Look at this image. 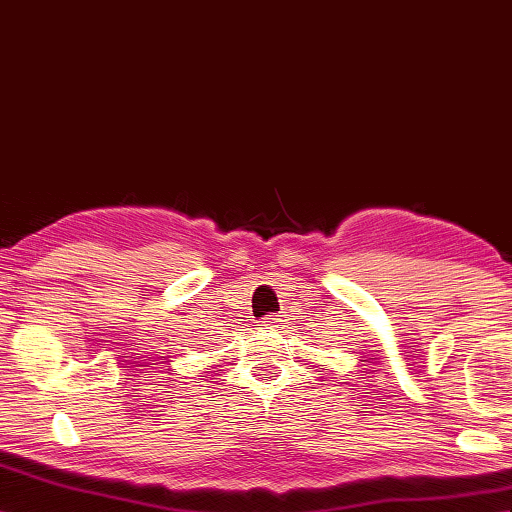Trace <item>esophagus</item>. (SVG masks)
I'll use <instances>...</instances> for the list:
<instances>
[{
    "label": "esophagus",
    "instance_id": "esophagus-1",
    "mask_svg": "<svg viewBox=\"0 0 512 512\" xmlns=\"http://www.w3.org/2000/svg\"><path fill=\"white\" fill-rule=\"evenodd\" d=\"M260 323L267 325V327H278L280 323H284V316H282V314H269V316H265V319H262Z\"/></svg>",
    "mask_w": 512,
    "mask_h": 512
}]
</instances>
